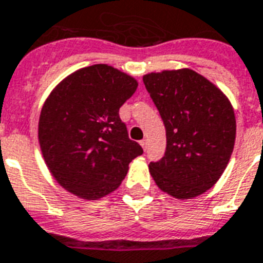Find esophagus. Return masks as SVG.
Instances as JSON below:
<instances>
[{
    "instance_id": "1",
    "label": "esophagus",
    "mask_w": 263,
    "mask_h": 263,
    "mask_svg": "<svg viewBox=\"0 0 263 263\" xmlns=\"http://www.w3.org/2000/svg\"><path fill=\"white\" fill-rule=\"evenodd\" d=\"M140 145L143 147V149H147V140H145V139H143L142 142H140Z\"/></svg>"
}]
</instances>
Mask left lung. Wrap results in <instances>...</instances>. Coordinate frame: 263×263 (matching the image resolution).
<instances>
[{"instance_id":"8db88e82","label":"left lung","mask_w":263,"mask_h":263,"mask_svg":"<svg viewBox=\"0 0 263 263\" xmlns=\"http://www.w3.org/2000/svg\"><path fill=\"white\" fill-rule=\"evenodd\" d=\"M143 81L167 136L164 156L149 163V174L176 199L202 195L219 180L233 154L237 124L230 100L189 68L151 72Z\"/></svg>"}]
</instances>
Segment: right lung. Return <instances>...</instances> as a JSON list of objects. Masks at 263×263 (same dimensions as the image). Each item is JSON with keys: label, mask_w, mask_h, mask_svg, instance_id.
I'll return each instance as SVG.
<instances>
[{"label": "right lung", "mask_w": 263, "mask_h": 263, "mask_svg": "<svg viewBox=\"0 0 263 263\" xmlns=\"http://www.w3.org/2000/svg\"><path fill=\"white\" fill-rule=\"evenodd\" d=\"M138 88L129 74L96 64L57 84L40 114L39 143L57 183L81 199L111 194L143 148L128 138L119 109Z\"/></svg>", "instance_id": "right-lung-1"}]
</instances>
